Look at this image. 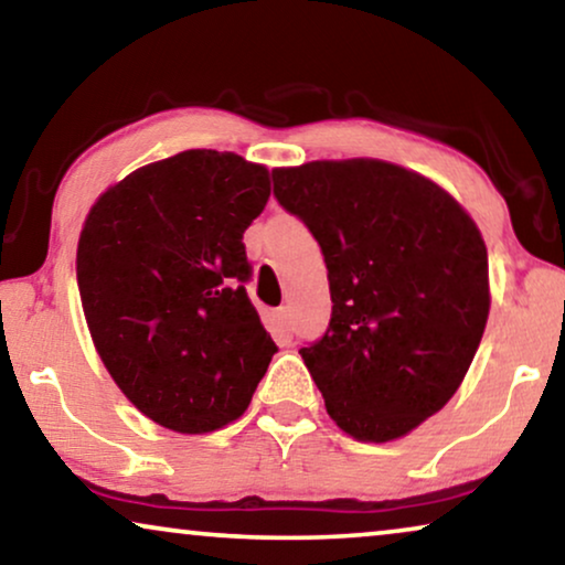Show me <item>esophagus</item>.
Returning <instances> with one entry per match:
<instances>
[{"label":"esophagus","mask_w":565,"mask_h":565,"mask_svg":"<svg viewBox=\"0 0 565 565\" xmlns=\"http://www.w3.org/2000/svg\"><path fill=\"white\" fill-rule=\"evenodd\" d=\"M273 321H275V329L280 331V334H290V311H288V306L275 308Z\"/></svg>","instance_id":"esophagus-1"}]
</instances>
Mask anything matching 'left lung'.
I'll list each match as a JSON object with an SVG mask.
<instances>
[{
	"instance_id": "obj_1",
	"label": "left lung",
	"mask_w": 565,
	"mask_h": 565,
	"mask_svg": "<svg viewBox=\"0 0 565 565\" xmlns=\"http://www.w3.org/2000/svg\"><path fill=\"white\" fill-rule=\"evenodd\" d=\"M273 182L329 269V327L300 347L329 416L362 443L404 437L452 398L481 344V231L443 188L381 159L273 169Z\"/></svg>"
}]
</instances>
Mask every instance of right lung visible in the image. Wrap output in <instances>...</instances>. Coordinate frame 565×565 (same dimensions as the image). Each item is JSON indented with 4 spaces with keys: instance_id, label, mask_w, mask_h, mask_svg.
<instances>
[{
    "instance_id": "obj_1",
    "label": "right lung",
    "mask_w": 565,
    "mask_h": 565,
    "mask_svg": "<svg viewBox=\"0 0 565 565\" xmlns=\"http://www.w3.org/2000/svg\"><path fill=\"white\" fill-rule=\"evenodd\" d=\"M269 172L192 149L136 169L99 195L76 249L92 342L138 412L182 435L226 427L277 352L246 296L244 231Z\"/></svg>"
}]
</instances>
